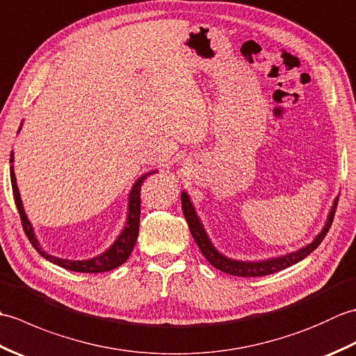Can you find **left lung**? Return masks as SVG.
<instances>
[{"mask_svg": "<svg viewBox=\"0 0 356 356\" xmlns=\"http://www.w3.org/2000/svg\"><path fill=\"white\" fill-rule=\"evenodd\" d=\"M337 205H338V197L334 202V207H332L327 222L324 225V228L321 229V232L318 236L315 237V240L312 243H309L307 246L298 249L292 254H286L282 257H275V259H269V260H263V261H238V260H231L228 257L222 255L220 252L211 243V240L208 238L205 228L200 222V218L195 214V209L193 207V203L188 197V194L184 191L182 193V211L184 216L186 218V223L190 226V231L193 234V238L195 243H197L199 249L202 251V254L205 255V259L213 264V266L218 270L225 272V274L229 275H236V277H263V275H269L274 274V272H278L282 269H286L292 266V264L298 263L311 254L312 251H315L316 248L320 246V243L323 241V238L326 237V234L330 229V225L334 222V216L337 211Z\"/></svg>", "mask_w": 356, "mask_h": 356, "instance_id": "8db88e82", "label": "left lung"}]
</instances>
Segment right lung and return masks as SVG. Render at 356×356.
Returning a JSON list of instances; mask_svg holds the SVG:
<instances>
[{"label":"right lung","mask_w":356,"mask_h":356,"mask_svg":"<svg viewBox=\"0 0 356 356\" xmlns=\"http://www.w3.org/2000/svg\"><path fill=\"white\" fill-rule=\"evenodd\" d=\"M12 162H13V153H10V163ZM153 172H156V171H149L147 174H143V176L136 180V184L133 185L130 197H128V216H127L125 228L122 229V232H120V236L116 238L115 243H113L104 254L93 257V259H88V260L58 259V257H53L45 251H42L40 243H38V240L35 238L33 228H32V225H30L29 218L24 213V208H22V202H21L19 191L17 186V179H15L13 166H10V182H12L13 199H15V203H17L22 228H24L27 238L30 240V243L33 245L36 251L40 252L45 260L55 263V264H58V266H61L64 269H69L73 272H87V274H97V272H107V270L119 268L120 264H124L128 257H130L133 248L136 245V240H138V234H139L140 186L143 184V180H145L149 174H153Z\"/></svg>","instance_id":"add662e5"}]
</instances>
